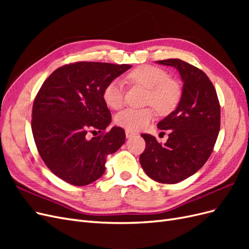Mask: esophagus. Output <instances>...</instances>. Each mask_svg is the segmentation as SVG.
Here are the masks:
<instances>
[{
	"label": "esophagus",
	"instance_id": "1",
	"mask_svg": "<svg viewBox=\"0 0 249 249\" xmlns=\"http://www.w3.org/2000/svg\"><path fill=\"white\" fill-rule=\"evenodd\" d=\"M136 133L135 132H133V131H129V130H126L125 131V137L126 138H131V137H133V136H136Z\"/></svg>",
	"mask_w": 249,
	"mask_h": 249
}]
</instances>
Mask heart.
Here are the masks:
<instances>
[{"label": "heart", "mask_w": 249, "mask_h": 249, "mask_svg": "<svg viewBox=\"0 0 249 249\" xmlns=\"http://www.w3.org/2000/svg\"><path fill=\"white\" fill-rule=\"evenodd\" d=\"M133 84L147 89L145 104L152 105L162 115L169 114L177 108L182 97V86L163 69L152 65H142L127 74ZM104 101L112 109H118L124 103V87L118 80L111 81L105 87ZM152 107L143 109L126 108L117 113L115 123L129 131H138L146 127L155 117Z\"/></svg>", "instance_id": "heart-1"}]
</instances>
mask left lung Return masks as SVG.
Instances as JSON below:
<instances>
[{
  "instance_id": "8db88e82",
  "label": "left lung",
  "mask_w": 249,
  "mask_h": 249,
  "mask_svg": "<svg viewBox=\"0 0 249 249\" xmlns=\"http://www.w3.org/2000/svg\"><path fill=\"white\" fill-rule=\"evenodd\" d=\"M157 63L178 71L183 93L177 109L158 124L169 132L166 143L142 134L146 146L139 161L156 182L176 184L198 171L212 154L220 130V105L212 82L197 67L179 59Z\"/></svg>"
}]
</instances>
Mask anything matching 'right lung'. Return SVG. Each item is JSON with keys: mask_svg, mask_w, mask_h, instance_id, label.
<instances>
[{"mask_svg": "<svg viewBox=\"0 0 249 249\" xmlns=\"http://www.w3.org/2000/svg\"><path fill=\"white\" fill-rule=\"evenodd\" d=\"M129 64L74 62L59 67L43 82L32 110L37 150L55 176L74 186L100 178L107 156L125 141L124 131L113 126L104 101L105 87L130 70ZM101 135L89 140L87 132Z\"/></svg>", "mask_w": 249, "mask_h": 249, "instance_id": "obj_1", "label": "right lung"}]
</instances>
